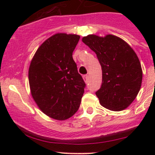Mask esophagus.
<instances>
[{
	"label": "esophagus",
	"mask_w": 155,
	"mask_h": 155,
	"mask_svg": "<svg viewBox=\"0 0 155 155\" xmlns=\"http://www.w3.org/2000/svg\"><path fill=\"white\" fill-rule=\"evenodd\" d=\"M88 79H89V76H87V75H85V76H83V79L84 81H85V83H87V82H88Z\"/></svg>",
	"instance_id": "34e87169"
}]
</instances>
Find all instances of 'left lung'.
Listing matches in <instances>:
<instances>
[{
  "mask_svg": "<svg viewBox=\"0 0 155 155\" xmlns=\"http://www.w3.org/2000/svg\"><path fill=\"white\" fill-rule=\"evenodd\" d=\"M97 54L103 80L96 92L100 104L112 111L125 109L135 100L143 80L141 64L129 44L112 34H89L82 39Z\"/></svg>",
  "mask_w": 155,
  "mask_h": 155,
  "instance_id": "8db88e82",
  "label": "left lung"
}]
</instances>
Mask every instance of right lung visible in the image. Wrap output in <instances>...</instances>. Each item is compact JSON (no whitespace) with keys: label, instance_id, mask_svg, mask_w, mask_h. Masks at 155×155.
<instances>
[{"label":"right lung","instance_id":"obj_1","mask_svg":"<svg viewBox=\"0 0 155 155\" xmlns=\"http://www.w3.org/2000/svg\"><path fill=\"white\" fill-rule=\"evenodd\" d=\"M79 38L76 34H54L42 43L30 64L32 97L43 113L59 121L77 112L84 94L85 83L72 56Z\"/></svg>","mask_w":155,"mask_h":155}]
</instances>
